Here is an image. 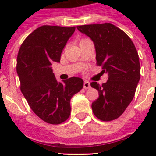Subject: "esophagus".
<instances>
[{
  "label": "esophagus",
  "mask_w": 156,
  "mask_h": 156,
  "mask_svg": "<svg viewBox=\"0 0 156 156\" xmlns=\"http://www.w3.org/2000/svg\"><path fill=\"white\" fill-rule=\"evenodd\" d=\"M83 87L85 88V89H88V88H90V83H89L88 81H85V82H84V84H83Z\"/></svg>",
  "instance_id": "esophagus-1"
}]
</instances>
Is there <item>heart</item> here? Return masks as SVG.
I'll use <instances>...</instances> for the list:
<instances>
[{
	"instance_id": "obj_1",
	"label": "heart",
	"mask_w": 156,
	"mask_h": 156,
	"mask_svg": "<svg viewBox=\"0 0 156 156\" xmlns=\"http://www.w3.org/2000/svg\"><path fill=\"white\" fill-rule=\"evenodd\" d=\"M82 41H83V40H82Z\"/></svg>"
}]
</instances>
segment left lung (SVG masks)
I'll return each instance as SVG.
<instances>
[{
    "label": "left lung",
    "instance_id": "obj_1",
    "mask_svg": "<svg viewBox=\"0 0 156 156\" xmlns=\"http://www.w3.org/2000/svg\"><path fill=\"white\" fill-rule=\"evenodd\" d=\"M92 40L97 65L108 79L100 85L90 83L99 92L91 104L93 113L101 121L118 118L130 104L140 79V63L136 48L123 30L110 23L78 26Z\"/></svg>",
    "mask_w": 156,
    "mask_h": 156
}]
</instances>
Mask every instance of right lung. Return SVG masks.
<instances>
[{"label": "right lung", "instance_id": "1", "mask_svg": "<svg viewBox=\"0 0 156 156\" xmlns=\"http://www.w3.org/2000/svg\"><path fill=\"white\" fill-rule=\"evenodd\" d=\"M75 27L43 26L26 38L17 57L21 90L32 111L47 123L58 125L70 115V100L83 87V80L73 77L58 82L52 72Z\"/></svg>", "mask_w": 156, "mask_h": 156}]
</instances>
